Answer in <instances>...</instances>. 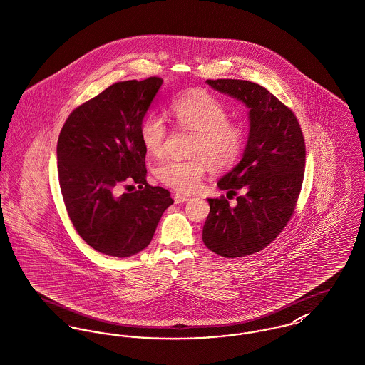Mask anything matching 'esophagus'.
<instances>
[{
	"label": "esophagus",
	"instance_id": "obj_1",
	"mask_svg": "<svg viewBox=\"0 0 365 365\" xmlns=\"http://www.w3.org/2000/svg\"><path fill=\"white\" fill-rule=\"evenodd\" d=\"M192 197L190 195H185V194L176 193L173 194V201L176 202V204H180V202H186V201H189Z\"/></svg>",
	"mask_w": 365,
	"mask_h": 365
}]
</instances>
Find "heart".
<instances>
[{"label":"heart","mask_w":365,"mask_h":365,"mask_svg":"<svg viewBox=\"0 0 365 365\" xmlns=\"http://www.w3.org/2000/svg\"><path fill=\"white\" fill-rule=\"evenodd\" d=\"M172 117L179 128L194 132L190 158H170L155 168L157 179L182 193L198 189L208 165L215 171L233 167L247 143V129L229 120L227 108L207 91H192L171 103ZM168 128L158 114H148L139 125V139L151 157H160L165 149Z\"/></svg>","instance_id":"heart-1"}]
</instances>
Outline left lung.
I'll use <instances>...</instances> for the list:
<instances>
[{"label": "left lung", "mask_w": 365, "mask_h": 365, "mask_svg": "<svg viewBox=\"0 0 365 365\" xmlns=\"http://www.w3.org/2000/svg\"><path fill=\"white\" fill-rule=\"evenodd\" d=\"M207 83L250 108V135L241 161L217 182L229 198L237 195V205L230 207L225 195L208 198L202 241L220 257H247L274 241L294 215L304 175V139L294 111L266 88L245 80Z\"/></svg>", "instance_id": "1"}]
</instances>
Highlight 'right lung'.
<instances>
[{
	"mask_svg": "<svg viewBox=\"0 0 365 365\" xmlns=\"http://www.w3.org/2000/svg\"><path fill=\"white\" fill-rule=\"evenodd\" d=\"M163 80L120 81L74 108L58 139V175L66 211L76 232L108 257L140 252L164 211L173 204L167 189L146 180V150L139 125ZM129 181L133 194H118Z\"/></svg>",
	"mask_w": 365,
	"mask_h": 365,
	"instance_id": "add662e5",
	"label": "right lung"
}]
</instances>
